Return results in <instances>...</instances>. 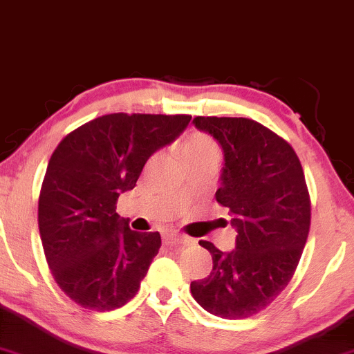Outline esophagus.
I'll return each mask as SVG.
<instances>
[{"mask_svg": "<svg viewBox=\"0 0 354 354\" xmlns=\"http://www.w3.org/2000/svg\"><path fill=\"white\" fill-rule=\"evenodd\" d=\"M162 239H164V243H167V245H178V243L187 242L185 236L177 234V232H167V234L162 235Z\"/></svg>", "mask_w": 354, "mask_h": 354, "instance_id": "esophagus-1", "label": "esophagus"}]
</instances>
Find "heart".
<instances>
[{"label":"heart","mask_w":354,"mask_h":354,"mask_svg":"<svg viewBox=\"0 0 354 354\" xmlns=\"http://www.w3.org/2000/svg\"><path fill=\"white\" fill-rule=\"evenodd\" d=\"M182 153L189 164V162L205 159V157H218V147L215 140L203 132H192L184 142Z\"/></svg>","instance_id":"obj_1"}]
</instances>
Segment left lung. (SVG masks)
<instances>
[{"instance_id":"8db88e82","label":"left lung","mask_w":354,"mask_h":354,"mask_svg":"<svg viewBox=\"0 0 354 354\" xmlns=\"http://www.w3.org/2000/svg\"><path fill=\"white\" fill-rule=\"evenodd\" d=\"M223 152L215 198L232 214L235 248L212 253L214 268L192 281L195 301L215 317L248 318L292 280L310 230V197L297 153L286 140L245 118H195Z\"/></svg>"}]
</instances>
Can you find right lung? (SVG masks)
<instances>
[{"label": "right lung", "instance_id": "obj_1", "mask_svg": "<svg viewBox=\"0 0 354 354\" xmlns=\"http://www.w3.org/2000/svg\"><path fill=\"white\" fill-rule=\"evenodd\" d=\"M190 115L107 114L77 127L49 159L37 207L54 280L84 308L109 311L134 298L159 253V232L139 234L115 212L145 162L185 131Z\"/></svg>", "mask_w": 354, "mask_h": 354}]
</instances>
